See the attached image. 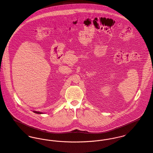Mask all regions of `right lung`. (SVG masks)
Segmentation results:
<instances>
[{"mask_svg": "<svg viewBox=\"0 0 153 153\" xmlns=\"http://www.w3.org/2000/svg\"><path fill=\"white\" fill-rule=\"evenodd\" d=\"M35 113H36V114H42V112H38V111H33Z\"/></svg>", "mask_w": 153, "mask_h": 153, "instance_id": "add662e5", "label": "right lung"}]
</instances>
